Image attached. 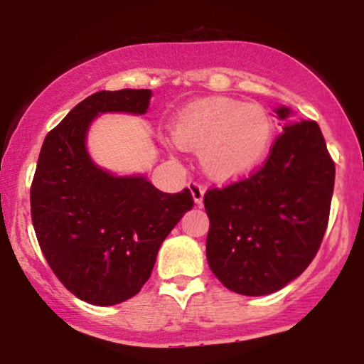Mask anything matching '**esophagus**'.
Wrapping results in <instances>:
<instances>
[{"instance_id": "obj_1", "label": "esophagus", "mask_w": 364, "mask_h": 364, "mask_svg": "<svg viewBox=\"0 0 364 364\" xmlns=\"http://www.w3.org/2000/svg\"><path fill=\"white\" fill-rule=\"evenodd\" d=\"M190 190H191V195H193V200H195L196 205H202L203 193H205V186L200 185V183H196V181H191Z\"/></svg>"}]
</instances>
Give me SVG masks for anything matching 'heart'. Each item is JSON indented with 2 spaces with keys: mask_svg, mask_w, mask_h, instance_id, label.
I'll list each match as a JSON object with an SVG mask.
<instances>
[{
  "mask_svg": "<svg viewBox=\"0 0 364 364\" xmlns=\"http://www.w3.org/2000/svg\"><path fill=\"white\" fill-rule=\"evenodd\" d=\"M274 139L269 112L258 104L212 97L186 106L173 124L178 147L200 150L208 176L232 179L263 161Z\"/></svg>",
  "mask_w": 364,
  "mask_h": 364,
  "instance_id": "heart-1",
  "label": "heart"
}]
</instances>
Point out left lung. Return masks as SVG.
Wrapping results in <instances>:
<instances>
[{
	"label": "left lung",
	"mask_w": 364,
	"mask_h": 364,
	"mask_svg": "<svg viewBox=\"0 0 364 364\" xmlns=\"http://www.w3.org/2000/svg\"><path fill=\"white\" fill-rule=\"evenodd\" d=\"M281 119L289 116L279 107ZM336 164L316 121L287 124L262 168L210 188L207 262L228 289L263 296L310 265L327 231Z\"/></svg>",
	"instance_id": "obj_1"
}]
</instances>
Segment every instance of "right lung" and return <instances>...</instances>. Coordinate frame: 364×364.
<instances>
[{
	"instance_id": "obj_1",
	"label": "right lung",
	"mask_w": 364,
	"mask_h": 364,
	"mask_svg": "<svg viewBox=\"0 0 364 364\" xmlns=\"http://www.w3.org/2000/svg\"><path fill=\"white\" fill-rule=\"evenodd\" d=\"M147 89L101 90L46 136L31 186L37 241L60 282L82 301L109 306L139 294L162 241L195 205L141 176L116 178L90 161L85 135L99 112L144 114Z\"/></svg>"
}]
</instances>
